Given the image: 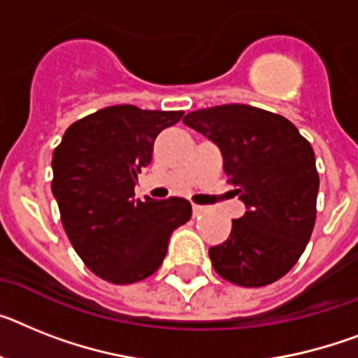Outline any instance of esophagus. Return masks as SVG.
<instances>
[{
    "label": "esophagus",
    "instance_id": "esophagus-1",
    "mask_svg": "<svg viewBox=\"0 0 358 358\" xmlns=\"http://www.w3.org/2000/svg\"><path fill=\"white\" fill-rule=\"evenodd\" d=\"M193 213H194V216L203 215V213H207V207L206 206H196V203H193Z\"/></svg>",
    "mask_w": 358,
    "mask_h": 358
}]
</instances>
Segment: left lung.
<instances>
[{
    "instance_id": "8db88e82",
    "label": "left lung",
    "mask_w": 358,
    "mask_h": 358,
    "mask_svg": "<svg viewBox=\"0 0 358 358\" xmlns=\"http://www.w3.org/2000/svg\"><path fill=\"white\" fill-rule=\"evenodd\" d=\"M184 123L218 145L227 182L245 203L229 238L209 248L215 271L236 286L273 284L299 262L313 233V147L289 120L244 103L193 110Z\"/></svg>"
}]
</instances>
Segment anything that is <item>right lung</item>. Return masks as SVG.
I'll use <instances>...</instances> for the list:
<instances>
[{"label":"right lung","instance_id":"1","mask_svg":"<svg viewBox=\"0 0 358 358\" xmlns=\"http://www.w3.org/2000/svg\"><path fill=\"white\" fill-rule=\"evenodd\" d=\"M184 110L113 105L78 120L52 152V194L63 229L89 269L113 284H134L162 266L169 236L191 218L185 198L134 200L138 173L156 136Z\"/></svg>","mask_w":358,"mask_h":358}]
</instances>
